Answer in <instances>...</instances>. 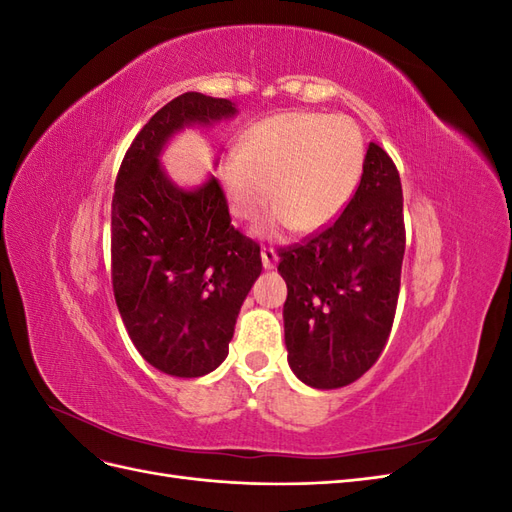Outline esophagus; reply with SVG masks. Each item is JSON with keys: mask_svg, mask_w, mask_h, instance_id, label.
Listing matches in <instances>:
<instances>
[{"mask_svg": "<svg viewBox=\"0 0 512 512\" xmlns=\"http://www.w3.org/2000/svg\"><path fill=\"white\" fill-rule=\"evenodd\" d=\"M260 258H262V267L265 269H273L277 265V252L273 247H262Z\"/></svg>", "mask_w": 512, "mask_h": 512, "instance_id": "obj_1", "label": "esophagus"}]
</instances>
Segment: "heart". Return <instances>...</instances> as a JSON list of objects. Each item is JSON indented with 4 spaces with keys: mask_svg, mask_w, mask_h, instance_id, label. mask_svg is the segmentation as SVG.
Instances as JSON below:
<instances>
[{
    "mask_svg": "<svg viewBox=\"0 0 512 512\" xmlns=\"http://www.w3.org/2000/svg\"><path fill=\"white\" fill-rule=\"evenodd\" d=\"M365 141L344 115L282 113L245 132L241 149L220 162V183L232 215L256 222L275 207L265 232H316L346 209L359 185ZM272 196H268V188Z\"/></svg>",
    "mask_w": 512,
    "mask_h": 512,
    "instance_id": "heart-1",
    "label": "heart"
}]
</instances>
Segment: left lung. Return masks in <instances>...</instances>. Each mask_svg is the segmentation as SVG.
<instances>
[{"mask_svg": "<svg viewBox=\"0 0 512 512\" xmlns=\"http://www.w3.org/2000/svg\"><path fill=\"white\" fill-rule=\"evenodd\" d=\"M399 173L369 143L361 183L335 224L282 250L288 365L312 389H342L378 361L391 333L404 262Z\"/></svg>", "mask_w": 512, "mask_h": 512, "instance_id": "obj_1", "label": "left lung"}]
</instances>
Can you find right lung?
Masks as SVG:
<instances>
[{
	"instance_id": "1",
	"label": "right lung",
	"mask_w": 512,
	"mask_h": 512,
	"mask_svg": "<svg viewBox=\"0 0 512 512\" xmlns=\"http://www.w3.org/2000/svg\"><path fill=\"white\" fill-rule=\"evenodd\" d=\"M237 113L235 102L198 91L170 100L136 134L115 183L117 309L143 359L175 378H200L224 363L262 262L260 247L230 224L218 179L181 188L160 158L179 132Z\"/></svg>"
}]
</instances>
